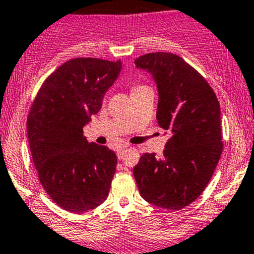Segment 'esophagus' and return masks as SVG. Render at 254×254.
I'll return each instance as SVG.
<instances>
[{
    "label": "esophagus",
    "mask_w": 254,
    "mask_h": 254,
    "mask_svg": "<svg viewBox=\"0 0 254 254\" xmlns=\"http://www.w3.org/2000/svg\"><path fill=\"white\" fill-rule=\"evenodd\" d=\"M125 151H127V148H125V147H120L118 151H117V156H118V159H123V154H124Z\"/></svg>",
    "instance_id": "34e87169"
}]
</instances>
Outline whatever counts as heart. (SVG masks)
Segmentation results:
<instances>
[{"instance_id":"1","label":"heart","mask_w":254,"mask_h":254,"mask_svg":"<svg viewBox=\"0 0 254 254\" xmlns=\"http://www.w3.org/2000/svg\"><path fill=\"white\" fill-rule=\"evenodd\" d=\"M137 87H141V86H135V87H134V89H137Z\"/></svg>"}]
</instances>
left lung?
Masks as SVG:
<instances>
[{
	"label": "left lung",
	"instance_id": "left-lung-1",
	"mask_svg": "<svg viewBox=\"0 0 254 254\" xmlns=\"http://www.w3.org/2000/svg\"><path fill=\"white\" fill-rule=\"evenodd\" d=\"M135 65L158 87L157 122L170 138L163 156L143 153L134 168L141 197L165 209H181L198 198L223 151L220 106L193 66L170 52L147 53Z\"/></svg>",
	"mask_w": 254,
	"mask_h": 254
}]
</instances>
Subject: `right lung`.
Wrapping results in <instances>:
<instances>
[{
	"label": "right lung",
	"mask_w": 254,
	"mask_h": 254,
	"mask_svg": "<svg viewBox=\"0 0 254 254\" xmlns=\"http://www.w3.org/2000/svg\"><path fill=\"white\" fill-rule=\"evenodd\" d=\"M122 62L73 58L44 81L28 116V138L37 176L56 204L71 213L106 201L117 154L87 142L82 127L98 113Z\"/></svg>",
	"instance_id": "obj_1"
}]
</instances>
